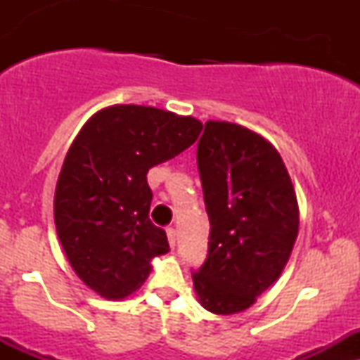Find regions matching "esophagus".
I'll use <instances>...</instances> for the list:
<instances>
[{
    "mask_svg": "<svg viewBox=\"0 0 360 360\" xmlns=\"http://www.w3.org/2000/svg\"><path fill=\"white\" fill-rule=\"evenodd\" d=\"M176 237H177V233H176V228H172V226H169L167 228V238H169V244H170V248H176Z\"/></svg>",
    "mask_w": 360,
    "mask_h": 360,
    "instance_id": "1",
    "label": "esophagus"
}]
</instances>
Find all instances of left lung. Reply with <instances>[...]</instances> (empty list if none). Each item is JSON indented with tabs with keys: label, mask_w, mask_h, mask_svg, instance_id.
<instances>
[{
	"label": "left lung",
	"mask_w": 360,
	"mask_h": 360,
	"mask_svg": "<svg viewBox=\"0 0 360 360\" xmlns=\"http://www.w3.org/2000/svg\"><path fill=\"white\" fill-rule=\"evenodd\" d=\"M209 252L193 277L205 310H248L278 278L300 226L296 193L278 151L230 122L205 123L197 148Z\"/></svg>",
	"instance_id": "obj_1"
}]
</instances>
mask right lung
Masks as SVG:
<instances>
[{"label": "right lung", "instance_id": "add662e5", "mask_svg": "<svg viewBox=\"0 0 360 360\" xmlns=\"http://www.w3.org/2000/svg\"><path fill=\"white\" fill-rule=\"evenodd\" d=\"M202 123L158 108L116 104L97 111L69 148L53 198L59 240L72 270L106 300L143 285L151 259L169 252L150 219L146 174L197 141Z\"/></svg>", "mask_w": 360, "mask_h": 360}]
</instances>
